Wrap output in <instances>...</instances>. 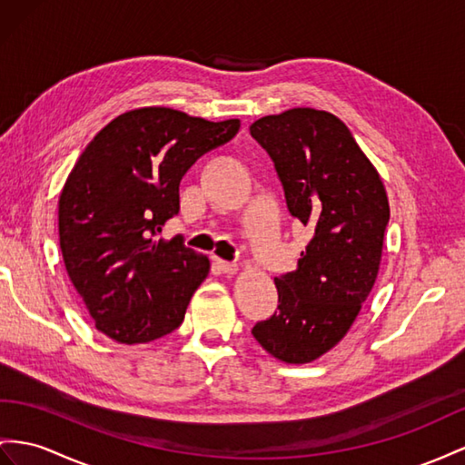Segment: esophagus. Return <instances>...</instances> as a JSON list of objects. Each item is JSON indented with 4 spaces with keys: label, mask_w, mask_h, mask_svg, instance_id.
<instances>
[{
    "label": "esophagus",
    "mask_w": 465,
    "mask_h": 465,
    "mask_svg": "<svg viewBox=\"0 0 465 465\" xmlns=\"http://www.w3.org/2000/svg\"><path fill=\"white\" fill-rule=\"evenodd\" d=\"M216 265L222 272H225V275H233V272H237V265L235 263H230V261H223V259H216Z\"/></svg>",
    "instance_id": "esophagus-1"
}]
</instances>
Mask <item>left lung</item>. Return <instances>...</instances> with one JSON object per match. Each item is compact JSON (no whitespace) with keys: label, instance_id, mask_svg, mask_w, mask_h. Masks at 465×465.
Wrapping results in <instances>:
<instances>
[{"label":"left lung","instance_id":"obj_1","mask_svg":"<svg viewBox=\"0 0 465 465\" xmlns=\"http://www.w3.org/2000/svg\"><path fill=\"white\" fill-rule=\"evenodd\" d=\"M249 131L275 163L289 212L314 230L296 271L275 277V314L252 334L284 363H311L348 334L373 289L387 193L334 114L294 108L261 117Z\"/></svg>","mask_w":465,"mask_h":465}]
</instances>
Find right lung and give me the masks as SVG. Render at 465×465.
I'll return each instance as SVG.
<instances>
[{"instance_id": "add662e5", "label": "right lung", "mask_w": 465, "mask_h": 465, "mask_svg": "<svg viewBox=\"0 0 465 465\" xmlns=\"http://www.w3.org/2000/svg\"><path fill=\"white\" fill-rule=\"evenodd\" d=\"M237 131L240 119L139 108L82 151L58 198V235L68 277L102 334L134 346L183 324L210 261L181 235L163 240V225L181 210L186 171Z\"/></svg>"}]
</instances>
